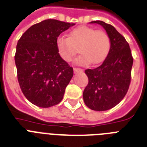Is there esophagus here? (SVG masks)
I'll list each match as a JSON object with an SVG mask.
<instances>
[{
	"label": "esophagus",
	"mask_w": 147,
	"mask_h": 147,
	"mask_svg": "<svg viewBox=\"0 0 147 147\" xmlns=\"http://www.w3.org/2000/svg\"><path fill=\"white\" fill-rule=\"evenodd\" d=\"M74 70V72H76V73H77V72H79V71H83V69H81V68H74L73 69Z\"/></svg>",
	"instance_id": "esophagus-1"
}]
</instances>
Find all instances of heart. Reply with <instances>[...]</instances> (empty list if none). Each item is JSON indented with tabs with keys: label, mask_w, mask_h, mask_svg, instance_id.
<instances>
[{
	"label": "heart",
	"mask_w": 147,
	"mask_h": 147,
	"mask_svg": "<svg viewBox=\"0 0 147 147\" xmlns=\"http://www.w3.org/2000/svg\"><path fill=\"white\" fill-rule=\"evenodd\" d=\"M57 51L65 62L71 61L78 52L75 63L79 65H94L104 61L111 48V40L107 33L88 26H80L69 32V37L60 35L56 40Z\"/></svg>",
	"instance_id": "b5f03b06"
}]
</instances>
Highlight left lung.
I'll return each instance as SVG.
<instances>
[{
  "label": "left lung",
  "instance_id": "left-lung-1",
  "mask_svg": "<svg viewBox=\"0 0 147 147\" xmlns=\"http://www.w3.org/2000/svg\"><path fill=\"white\" fill-rule=\"evenodd\" d=\"M100 24L110 38L111 48L102 65L85 70L88 84L83 92L86 106L95 111H105L115 107L125 97L131 79L133 57L127 40L110 24Z\"/></svg>",
  "mask_w": 147,
  "mask_h": 147
}]
</instances>
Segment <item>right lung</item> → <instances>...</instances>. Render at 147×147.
I'll use <instances>...</instances> for the list:
<instances>
[{"instance_id":"right-lung-1","label":"right lung","mask_w":147,"mask_h":147,"mask_svg":"<svg viewBox=\"0 0 147 147\" xmlns=\"http://www.w3.org/2000/svg\"><path fill=\"white\" fill-rule=\"evenodd\" d=\"M74 23L46 20L24 32L16 45L15 63L18 82L28 100L48 108L63 98L73 69L59 56L56 40Z\"/></svg>"}]
</instances>
